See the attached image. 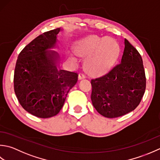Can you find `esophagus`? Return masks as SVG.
Listing matches in <instances>:
<instances>
[{
	"mask_svg": "<svg viewBox=\"0 0 160 160\" xmlns=\"http://www.w3.org/2000/svg\"><path fill=\"white\" fill-rule=\"evenodd\" d=\"M86 77V74H85L84 73H80L79 74V79H83Z\"/></svg>",
	"mask_w": 160,
	"mask_h": 160,
	"instance_id": "obj_1",
	"label": "esophagus"
}]
</instances>
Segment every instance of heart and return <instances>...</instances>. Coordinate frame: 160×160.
<instances>
[{
	"instance_id": "obj_1",
	"label": "heart",
	"mask_w": 160,
	"mask_h": 160,
	"mask_svg": "<svg viewBox=\"0 0 160 160\" xmlns=\"http://www.w3.org/2000/svg\"><path fill=\"white\" fill-rule=\"evenodd\" d=\"M118 43L111 38L97 36L87 37L81 41L77 52L81 56H90L87 58L85 67L90 73L98 74L106 72L119 57Z\"/></svg>"
}]
</instances>
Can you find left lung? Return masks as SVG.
Segmentation results:
<instances>
[{"label": "left lung", "mask_w": 160, "mask_h": 160, "mask_svg": "<svg viewBox=\"0 0 160 160\" xmlns=\"http://www.w3.org/2000/svg\"><path fill=\"white\" fill-rule=\"evenodd\" d=\"M121 63L104 75L91 79V100L94 108L107 118H116L134 110L146 90L141 55L125 39Z\"/></svg>", "instance_id": "obj_1"}]
</instances>
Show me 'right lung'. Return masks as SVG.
I'll list each match as a JSON object with an SVG mask.
<instances>
[{
    "instance_id": "obj_1",
    "label": "right lung",
    "mask_w": 160,
    "mask_h": 160,
    "mask_svg": "<svg viewBox=\"0 0 160 160\" xmlns=\"http://www.w3.org/2000/svg\"><path fill=\"white\" fill-rule=\"evenodd\" d=\"M60 28L44 32L22 49L16 61L14 92L21 106L31 115L49 118L59 112L78 74L57 70L53 48Z\"/></svg>"
}]
</instances>
